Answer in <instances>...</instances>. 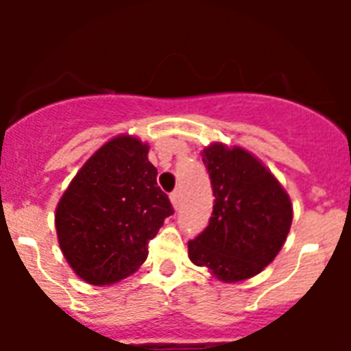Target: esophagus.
<instances>
[{
    "label": "esophagus",
    "instance_id": "obj_1",
    "mask_svg": "<svg viewBox=\"0 0 351 351\" xmlns=\"http://www.w3.org/2000/svg\"><path fill=\"white\" fill-rule=\"evenodd\" d=\"M170 202H172L173 209H178L179 204H181V193H179V190H176L170 193Z\"/></svg>",
    "mask_w": 351,
    "mask_h": 351
}]
</instances>
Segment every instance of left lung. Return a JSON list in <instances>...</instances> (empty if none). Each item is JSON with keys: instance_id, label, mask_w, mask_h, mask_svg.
<instances>
[{"instance_id": "obj_1", "label": "left lung", "mask_w": 351, "mask_h": 351, "mask_svg": "<svg viewBox=\"0 0 351 351\" xmlns=\"http://www.w3.org/2000/svg\"><path fill=\"white\" fill-rule=\"evenodd\" d=\"M213 186V216L188 243V255L219 281L258 274L276 258L290 232L291 202L283 186L243 147L213 144L202 151Z\"/></svg>"}]
</instances>
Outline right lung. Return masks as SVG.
Returning a JSON list of instances; mask_svg holds the SVG:
<instances>
[{
	"label": "right lung",
	"instance_id": "obj_1",
	"mask_svg": "<svg viewBox=\"0 0 351 351\" xmlns=\"http://www.w3.org/2000/svg\"><path fill=\"white\" fill-rule=\"evenodd\" d=\"M149 145L119 135L77 172L56 209L60 247L91 285H112L137 271L147 244L173 214L147 160Z\"/></svg>",
	"mask_w": 351,
	"mask_h": 351
}]
</instances>
